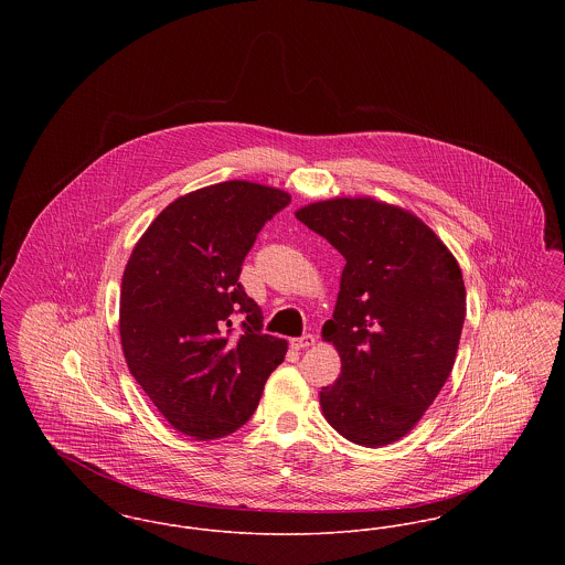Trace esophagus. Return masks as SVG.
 I'll return each instance as SVG.
<instances>
[{"label": "esophagus", "instance_id": "34e87169", "mask_svg": "<svg viewBox=\"0 0 565 565\" xmlns=\"http://www.w3.org/2000/svg\"><path fill=\"white\" fill-rule=\"evenodd\" d=\"M316 345V337L313 334H305L300 339H290V348L292 350H307V348H313Z\"/></svg>", "mask_w": 565, "mask_h": 565}]
</instances>
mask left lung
<instances>
[{"label": "left lung", "mask_w": 565, "mask_h": 565, "mask_svg": "<svg viewBox=\"0 0 565 565\" xmlns=\"http://www.w3.org/2000/svg\"><path fill=\"white\" fill-rule=\"evenodd\" d=\"M296 217L345 258L322 328L341 355L337 383L320 392L323 417L355 445H392L454 369L466 318L456 256L422 217L375 196L316 201Z\"/></svg>", "instance_id": "obj_1"}]
</instances>
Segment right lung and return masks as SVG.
<instances>
[{"mask_svg":"<svg viewBox=\"0 0 565 565\" xmlns=\"http://www.w3.org/2000/svg\"><path fill=\"white\" fill-rule=\"evenodd\" d=\"M286 190L231 180L169 203L135 243L120 286L127 366L162 417L194 440L228 436L252 417L288 343L263 334L239 284L243 258ZM243 334L231 335L234 316Z\"/></svg>","mask_w":565,"mask_h":565,"instance_id":"1","label":"right lung"}]
</instances>
